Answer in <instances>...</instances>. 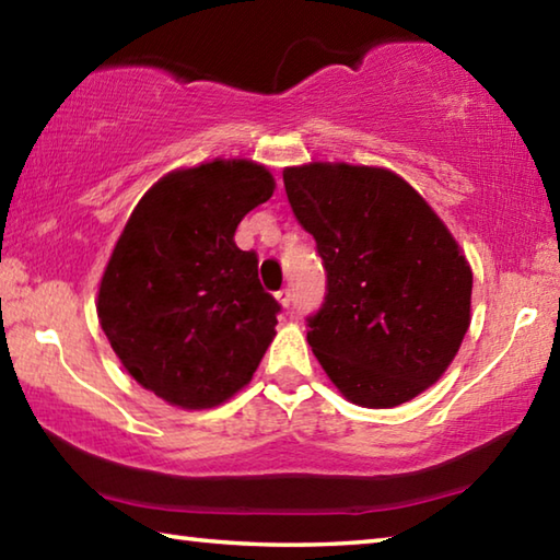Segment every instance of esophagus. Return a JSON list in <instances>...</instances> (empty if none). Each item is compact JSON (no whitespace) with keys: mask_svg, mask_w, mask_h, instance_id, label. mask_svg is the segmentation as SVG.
Returning <instances> with one entry per match:
<instances>
[{"mask_svg":"<svg viewBox=\"0 0 560 560\" xmlns=\"http://www.w3.org/2000/svg\"><path fill=\"white\" fill-rule=\"evenodd\" d=\"M277 299H279V303L283 308H289L291 306V289H281V291H277Z\"/></svg>","mask_w":560,"mask_h":560,"instance_id":"34e87169","label":"esophagus"}]
</instances>
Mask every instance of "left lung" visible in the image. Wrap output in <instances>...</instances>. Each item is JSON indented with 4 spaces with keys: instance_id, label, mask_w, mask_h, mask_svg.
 <instances>
[{
    "instance_id": "left-lung-1",
    "label": "left lung",
    "mask_w": 560,
    "mask_h": 560,
    "mask_svg": "<svg viewBox=\"0 0 560 560\" xmlns=\"http://www.w3.org/2000/svg\"><path fill=\"white\" fill-rule=\"evenodd\" d=\"M283 187L326 269L306 338L330 381L363 407L428 390L469 328L471 269L447 226L383 167H287Z\"/></svg>"
}]
</instances>
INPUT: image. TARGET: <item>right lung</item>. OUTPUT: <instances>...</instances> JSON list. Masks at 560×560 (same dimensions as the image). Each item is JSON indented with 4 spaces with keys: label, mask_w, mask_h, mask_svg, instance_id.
<instances>
[{
    "label": "right lung",
    "mask_w": 560,
    "mask_h": 560,
    "mask_svg": "<svg viewBox=\"0 0 560 560\" xmlns=\"http://www.w3.org/2000/svg\"><path fill=\"white\" fill-rule=\"evenodd\" d=\"M273 195L267 167L214 160L177 170L132 210L98 289V318L145 390L185 410L214 407L252 381L277 336L279 301L236 224Z\"/></svg>",
    "instance_id": "obj_1"
}]
</instances>
